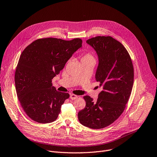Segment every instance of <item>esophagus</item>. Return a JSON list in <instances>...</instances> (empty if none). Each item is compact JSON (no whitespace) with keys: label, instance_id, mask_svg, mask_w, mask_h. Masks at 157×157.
<instances>
[{"label":"esophagus","instance_id":"34e87169","mask_svg":"<svg viewBox=\"0 0 157 157\" xmlns=\"http://www.w3.org/2000/svg\"><path fill=\"white\" fill-rule=\"evenodd\" d=\"M78 98V96L73 94H70V99H72V100H74V99H76Z\"/></svg>","mask_w":157,"mask_h":157}]
</instances>
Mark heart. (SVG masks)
<instances>
[{
	"mask_svg": "<svg viewBox=\"0 0 157 157\" xmlns=\"http://www.w3.org/2000/svg\"><path fill=\"white\" fill-rule=\"evenodd\" d=\"M95 61L94 58L93 56L91 53H88L86 54H85L81 59V61Z\"/></svg>",
	"mask_w": 157,
	"mask_h": 157,
	"instance_id": "1",
	"label": "heart"
}]
</instances>
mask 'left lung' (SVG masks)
Here are the masks:
<instances>
[{"label": "left lung", "instance_id": "obj_1", "mask_svg": "<svg viewBox=\"0 0 157 157\" xmlns=\"http://www.w3.org/2000/svg\"><path fill=\"white\" fill-rule=\"evenodd\" d=\"M86 43L98 56L95 78L102 91L96 102L89 96H84L86 106L78 116L82 125L101 129L113 123L123 112L133 88V67L127 50L113 37L97 36L88 39Z\"/></svg>", "mask_w": 157, "mask_h": 157}]
</instances>
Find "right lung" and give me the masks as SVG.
Here are the masks:
<instances>
[{
	"label": "right lung",
	"instance_id": "obj_1",
	"mask_svg": "<svg viewBox=\"0 0 157 157\" xmlns=\"http://www.w3.org/2000/svg\"><path fill=\"white\" fill-rule=\"evenodd\" d=\"M79 48L82 40L56 38L37 39L22 52L15 73L20 103L27 115L40 123L56 120L62 105L69 97L52 86V79Z\"/></svg>",
	"mask_w": 157,
	"mask_h": 157
}]
</instances>
